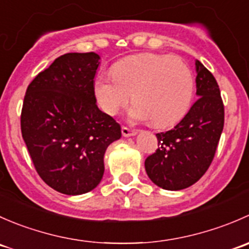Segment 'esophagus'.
<instances>
[{"instance_id": "1", "label": "esophagus", "mask_w": 249, "mask_h": 249, "mask_svg": "<svg viewBox=\"0 0 249 249\" xmlns=\"http://www.w3.org/2000/svg\"><path fill=\"white\" fill-rule=\"evenodd\" d=\"M122 134L124 137H130V136H135V135L137 134V131H135V130H130V129H127V127L123 126Z\"/></svg>"}]
</instances>
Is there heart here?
I'll return each mask as SVG.
<instances>
[{
    "mask_svg": "<svg viewBox=\"0 0 249 249\" xmlns=\"http://www.w3.org/2000/svg\"><path fill=\"white\" fill-rule=\"evenodd\" d=\"M94 90L107 114H117L134 96L136 102L129 112L130 119L153 120L155 126L166 127L179 122L190 109L195 78L180 57L144 53L119 61L113 73L101 72Z\"/></svg>",
    "mask_w": 249,
    "mask_h": 249,
    "instance_id": "heart-1",
    "label": "heart"
}]
</instances>
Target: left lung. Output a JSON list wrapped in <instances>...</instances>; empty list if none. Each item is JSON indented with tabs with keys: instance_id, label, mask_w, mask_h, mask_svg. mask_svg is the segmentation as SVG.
Instances as JSON below:
<instances>
[{
	"instance_id": "obj_1",
	"label": "left lung",
	"mask_w": 249,
	"mask_h": 249,
	"mask_svg": "<svg viewBox=\"0 0 249 249\" xmlns=\"http://www.w3.org/2000/svg\"><path fill=\"white\" fill-rule=\"evenodd\" d=\"M195 66L199 99L172 130L157 134L158 149L144 161L150 180L166 190L185 189L205 175L224 127L217 80L197 60Z\"/></svg>"
}]
</instances>
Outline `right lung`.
Wrapping results in <instances>:
<instances>
[{"instance_id":"right-lung-1","label":"right lung","mask_w":249,"mask_h":249,"mask_svg":"<svg viewBox=\"0 0 249 249\" xmlns=\"http://www.w3.org/2000/svg\"><path fill=\"white\" fill-rule=\"evenodd\" d=\"M96 53H67L27 87L21 135L39 177L56 192L80 195L99 185L107 147L120 125L99 109L94 78Z\"/></svg>"}]
</instances>
